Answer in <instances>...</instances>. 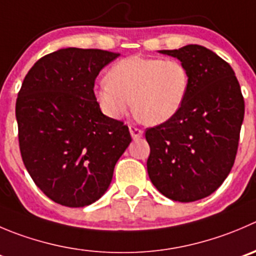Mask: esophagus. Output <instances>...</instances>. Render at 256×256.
Here are the masks:
<instances>
[{"instance_id": "obj_1", "label": "esophagus", "mask_w": 256, "mask_h": 256, "mask_svg": "<svg viewBox=\"0 0 256 256\" xmlns=\"http://www.w3.org/2000/svg\"><path fill=\"white\" fill-rule=\"evenodd\" d=\"M130 132L133 140H138V138H140L143 136V130L137 128L136 126H130Z\"/></svg>"}]
</instances>
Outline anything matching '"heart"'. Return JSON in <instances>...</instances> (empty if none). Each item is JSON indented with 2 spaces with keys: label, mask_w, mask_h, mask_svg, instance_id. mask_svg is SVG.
<instances>
[{
  "label": "heart",
  "mask_w": 256,
  "mask_h": 256,
  "mask_svg": "<svg viewBox=\"0 0 256 256\" xmlns=\"http://www.w3.org/2000/svg\"><path fill=\"white\" fill-rule=\"evenodd\" d=\"M188 88V70L180 60L130 56L108 70L106 80L94 88V98L113 119L126 116L133 100L136 116L157 126L178 113Z\"/></svg>",
  "instance_id": "b5f03b06"
}]
</instances>
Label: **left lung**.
<instances>
[{
    "label": "left lung",
    "instance_id": "left-lung-1",
    "mask_svg": "<svg viewBox=\"0 0 256 256\" xmlns=\"http://www.w3.org/2000/svg\"><path fill=\"white\" fill-rule=\"evenodd\" d=\"M177 58L190 74L178 113L148 128L147 171L156 188L178 202L210 196L235 162L245 104L232 68L200 45L160 50Z\"/></svg>",
    "mask_w": 256,
    "mask_h": 256
}]
</instances>
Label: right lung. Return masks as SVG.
I'll return each mask as SVG.
<instances>
[{
  "label": "right lung",
  "instance_id": "1",
  "mask_svg": "<svg viewBox=\"0 0 256 256\" xmlns=\"http://www.w3.org/2000/svg\"><path fill=\"white\" fill-rule=\"evenodd\" d=\"M119 54L60 48L28 70L16 100L24 164L36 186L68 208L100 198L132 142L123 122L102 113L94 82Z\"/></svg>",
  "mask_w": 256,
  "mask_h": 256
}]
</instances>
